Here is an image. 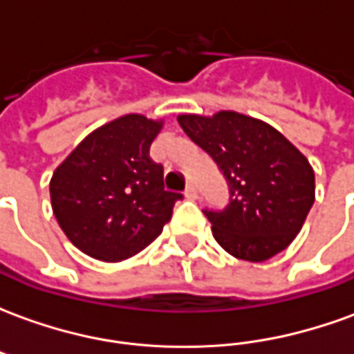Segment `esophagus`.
I'll return each instance as SVG.
<instances>
[{
  "mask_svg": "<svg viewBox=\"0 0 354 354\" xmlns=\"http://www.w3.org/2000/svg\"><path fill=\"white\" fill-rule=\"evenodd\" d=\"M184 195L187 197V199H197V189H195L193 185H187V187H185Z\"/></svg>",
  "mask_w": 354,
  "mask_h": 354,
  "instance_id": "esophagus-1",
  "label": "esophagus"
}]
</instances>
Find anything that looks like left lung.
Listing matches in <instances>:
<instances>
[{
	"label": "left lung",
	"instance_id": "obj_1",
	"mask_svg": "<svg viewBox=\"0 0 354 354\" xmlns=\"http://www.w3.org/2000/svg\"><path fill=\"white\" fill-rule=\"evenodd\" d=\"M230 184V205L205 210L212 235L239 260L266 261L296 239L315 203V172L274 127L237 111L178 115Z\"/></svg>",
	"mask_w": 354,
	"mask_h": 354
}]
</instances>
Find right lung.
Returning <instances> with one entry per match:
<instances>
[{
    "mask_svg": "<svg viewBox=\"0 0 354 354\" xmlns=\"http://www.w3.org/2000/svg\"><path fill=\"white\" fill-rule=\"evenodd\" d=\"M162 119L117 117L81 140L50 178V205L73 246L102 261L127 260L161 235L180 193L165 192L149 146Z\"/></svg>",
    "mask_w": 354,
    "mask_h": 354,
    "instance_id": "right-lung-1",
    "label": "right lung"
}]
</instances>
